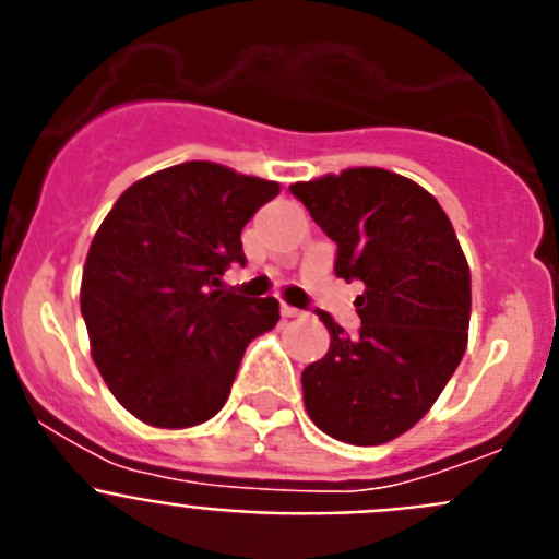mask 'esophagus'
Masks as SVG:
<instances>
[{"mask_svg": "<svg viewBox=\"0 0 559 559\" xmlns=\"http://www.w3.org/2000/svg\"><path fill=\"white\" fill-rule=\"evenodd\" d=\"M283 316H285V319H299V316H305V313H302V310L290 308V305H283Z\"/></svg>", "mask_w": 559, "mask_h": 559, "instance_id": "34e87169", "label": "esophagus"}]
</instances>
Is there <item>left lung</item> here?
<instances>
[{"label":"left lung","instance_id":"8db88e82","mask_svg":"<svg viewBox=\"0 0 559 559\" xmlns=\"http://www.w3.org/2000/svg\"><path fill=\"white\" fill-rule=\"evenodd\" d=\"M290 192L338 246L335 276L364 283L358 335L319 313L330 349L302 372L305 408L338 442H392L426 417L467 349V257L439 201L400 173L347 167Z\"/></svg>","mask_w":559,"mask_h":559}]
</instances>
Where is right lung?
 I'll list each match as a JSON object with an SVG mask.
<instances>
[{
    "label": "right lung",
    "mask_w": 559,
    "mask_h": 559,
    "mask_svg": "<svg viewBox=\"0 0 559 559\" xmlns=\"http://www.w3.org/2000/svg\"><path fill=\"white\" fill-rule=\"evenodd\" d=\"M276 195V181L185 162L133 181L95 231L81 280L92 358L147 426L215 417L249 341L280 322L274 296L218 288L229 263H246L243 226Z\"/></svg>",
    "instance_id": "right-lung-1"
}]
</instances>
